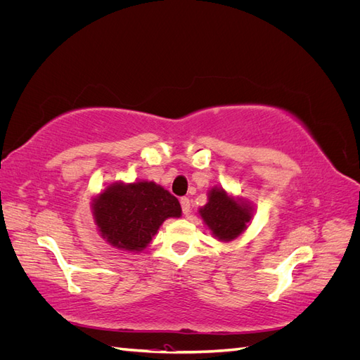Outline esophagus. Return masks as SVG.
Masks as SVG:
<instances>
[{
	"instance_id": "1",
	"label": "esophagus",
	"mask_w": 360,
	"mask_h": 360,
	"mask_svg": "<svg viewBox=\"0 0 360 360\" xmlns=\"http://www.w3.org/2000/svg\"><path fill=\"white\" fill-rule=\"evenodd\" d=\"M180 205H181V212L184 214H188L191 212V200L188 197L180 198Z\"/></svg>"
}]
</instances>
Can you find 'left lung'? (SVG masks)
<instances>
[{
  "label": "left lung",
  "instance_id": "left-lung-1",
  "mask_svg": "<svg viewBox=\"0 0 360 360\" xmlns=\"http://www.w3.org/2000/svg\"><path fill=\"white\" fill-rule=\"evenodd\" d=\"M205 225L219 240L228 242L240 236L250 221V207L228 197L224 189L213 188L209 202L200 210Z\"/></svg>",
  "mask_w": 360,
  "mask_h": 360
}]
</instances>
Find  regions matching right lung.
<instances>
[{"mask_svg": "<svg viewBox=\"0 0 360 360\" xmlns=\"http://www.w3.org/2000/svg\"><path fill=\"white\" fill-rule=\"evenodd\" d=\"M93 214L103 238L124 250H143L162 222L179 217V200L153 181L115 183L93 202Z\"/></svg>", "mask_w": 360, "mask_h": 360, "instance_id": "add662e5", "label": "right lung"}]
</instances>
